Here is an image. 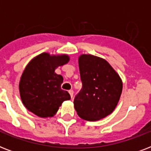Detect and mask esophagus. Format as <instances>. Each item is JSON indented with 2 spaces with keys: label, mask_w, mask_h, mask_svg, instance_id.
Masks as SVG:
<instances>
[{
  "label": "esophagus",
  "mask_w": 151,
  "mask_h": 151,
  "mask_svg": "<svg viewBox=\"0 0 151 151\" xmlns=\"http://www.w3.org/2000/svg\"><path fill=\"white\" fill-rule=\"evenodd\" d=\"M69 93H70V98H71V99H73V90H70V91H69Z\"/></svg>",
  "instance_id": "34e87169"
}]
</instances>
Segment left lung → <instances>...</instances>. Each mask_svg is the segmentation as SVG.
Listing matches in <instances>:
<instances>
[{
    "label": "left lung",
    "mask_w": 151,
    "mask_h": 151,
    "mask_svg": "<svg viewBox=\"0 0 151 151\" xmlns=\"http://www.w3.org/2000/svg\"><path fill=\"white\" fill-rule=\"evenodd\" d=\"M82 88L74 98L78 116L86 121L103 119L114 111L122 92V81L106 60L92 55L78 58Z\"/></svg>",
    "instance_id": "1"
}]
</instances>
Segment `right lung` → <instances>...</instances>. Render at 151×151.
I'll return each mask as SVG.
<instances>
[{
	"label": "right lung",
	"mask_w": 151,
	"mask_h": 151,
	"mask_svg": "<svg viewBox=\"0 0 151 151\" xmlns=\"http://www.w3.org/2000/svg\"><path fill=\"white\" fill-rule=\"evenodd\" d=\"M69 60L67 55L44 52L27 64L19 88L22 103L29 111L40 117H52L63 101L70 99L68 92L61 88L63 78L55 72Z\"/></svg>",
	"instance_id": "add662e5"
}]
</instances>
